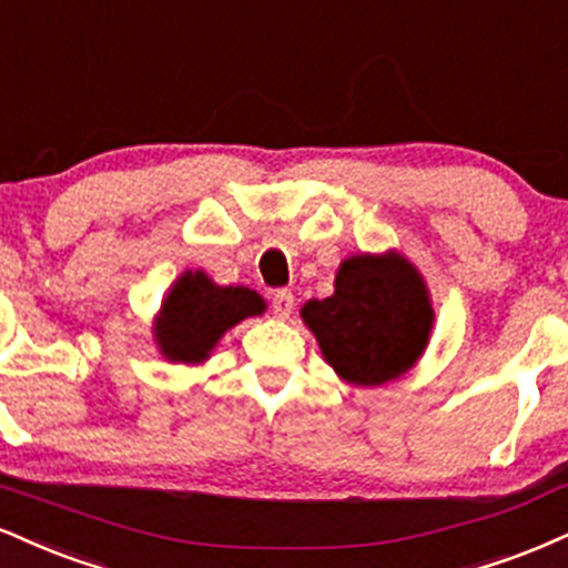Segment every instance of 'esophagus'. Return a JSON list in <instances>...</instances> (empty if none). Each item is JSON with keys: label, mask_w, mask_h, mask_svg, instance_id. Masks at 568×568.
<instances>
[{"label": "esophagus", "mask_w": 568, "mask_h": 568, "mask_svg": "<svg viewBox=\"0 0 568 568\" xmlns=\"http://www.w3.org/2000/svg\"><path fill=\"white\" fill-rule=\"evenodd\" d=\"M293 306H296V298H293V293H291V291L280 288V291L272 293V312H275L280 320L291 317Z\"/></svg>", "instance_id": "1"}]
</instances>
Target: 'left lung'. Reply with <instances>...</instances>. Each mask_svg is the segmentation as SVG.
Here are the masks:
<instances>
[{
    "mask_svg": "<svg viewBox=\"0 0 568 568\" xmlns=\"http://www.w3.org/2000/svg\"><path fill=\"white\" fill-rule=\"evenodd\" d=\"M302 317L341 378L378 386L420 357L434 312L407 258L362 254L341 264L336 293L306 302Z\"/></svg>",
    "mask_w": 568,
    "mask_h": 568,
    "instance_id": "left-lung-1",
    "label": "left lung"
}]
</instances>
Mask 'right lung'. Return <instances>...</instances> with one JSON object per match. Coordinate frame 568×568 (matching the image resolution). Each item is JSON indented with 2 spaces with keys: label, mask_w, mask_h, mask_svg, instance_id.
Returning <instances> with one entry per match:
<instances>
[{
  "label": "right lung",
  "mask_w": 568,
  "mask_h": 568,
  "mask_svg": "<svg viewBox=\"0 0 568 568\" xmlns=\"http://www.w3.org/2000/svg\"><path fill=\"white\" fill-rule=\"evenodd\" d=\"M264 312L256 291L222 288L203 272H187L163 302V320L155 336L163 354L176 362H201L227 327Z\"/></svg>",
  "instance_id": "add662e5"
}]
</instances>
